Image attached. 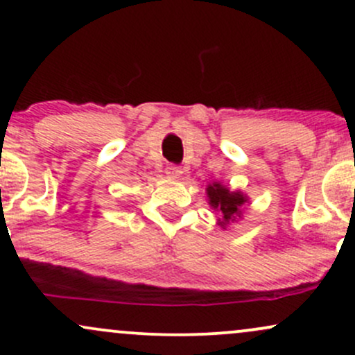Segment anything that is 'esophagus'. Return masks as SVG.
I'll return each instance as SVG.
<instances>
[{"instance_id":"esophagus-1","label":"esophagus","mask_w":355,"mask_h":355,"mask_svg":"<svg viewBox=\"0 0 355 355\" xmlns=\"http://www.w3.org/2000/svg\"><path fill=\"white\" fill-rule=\"evenodd\" d=\"M166 175H168L170 178H178L182 175V168L180 166H175V165L166 166Z\"/></svg>"}]
</instances>
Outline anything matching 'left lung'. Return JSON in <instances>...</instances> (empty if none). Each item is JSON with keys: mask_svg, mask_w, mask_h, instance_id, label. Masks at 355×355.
I'll return each mask as SVG.
<instances>
[{"mask_svg": "<svg viewBox=\"0 0 355 355\" xmlns=\"http://www.w3.org/2000/svg\"><path fill=\"white\" fill-rule=\"evenodd\" d=\"M205 191L209 205L218 214L217 225L223 230H227V227L243 217L245 207L250 202L248 195L243 193L242 190H230L229 187L220 182L209 183Z\"/></svg>", "mask_w": 355, "mask_h": 355, "instance_id": "8db88e82", "label": "left lung"}]
</instances>
